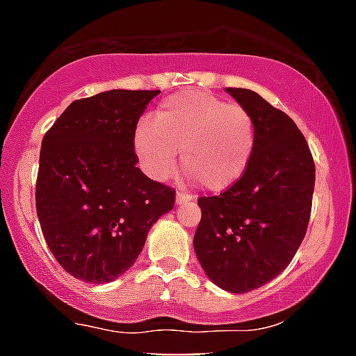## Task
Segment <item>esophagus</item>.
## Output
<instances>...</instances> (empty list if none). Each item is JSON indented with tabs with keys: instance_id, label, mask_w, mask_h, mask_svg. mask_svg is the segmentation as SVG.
Returning <instances> with one entry per match:
<instances>
[{
	"instance_id": "obj_1",
	"label": "esophagus",
	"mask_w": 356,
	"mask_h": 356,
	"mask_svg": "<svg viewBox=\"0 0 356 356\" xmlns=\"http://www.w3.org/2000/svg\"><path fill=\"white\" fill-rule=\"evenodd\" d=\"M192 201V197L188 195V193H183V192H177L175 193V204L181 206V204H186V202Z\"/></svg>"
}]
</instances>
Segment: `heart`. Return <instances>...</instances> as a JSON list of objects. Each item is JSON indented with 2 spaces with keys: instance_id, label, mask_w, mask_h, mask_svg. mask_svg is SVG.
<instances>
[{
  "instance_id": "b5f03b06",
  "label": "heart",
  "mask_w": 356,
  "mask_h": 356,
  "mask_svg": "<svg viewBox=\"0 0 356 356\" xmlns=\"http://www.w3.org/2000/svg\"><path fill=\"white\" fill-rule=\"evenodd\" d=\"M255 148V124L241 104L204 92H186L163 101L155 122L141 121L134 150L145 172L168 179L183 168L208 192L219 193L238 183Z\"/></svg>"
}]
</instances>
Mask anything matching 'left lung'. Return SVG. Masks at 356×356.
Returning <instances> with one entry per match:
<instances>
[{"instance_id": "left-lung-1", "label": "left lung", "mask_w": 356, "mask_h": 356, "mask_svg": "<svg viewBox=\"0 0 356 356\" xmlns=\"http://www.w3.org/2000/svg\"><path fill=\"white\" fill-rule=\"evenodd\" d=\"M255 124V148L238 183L201 197L193 250L215 286L229 293L261 288L286 270L306 235L315 163L284 112L248 88H226Z\"/></svg>"}]
</instances>
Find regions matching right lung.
Here are the masks:
<instances>
[{"label":"right lung","instance_id":"obj_1","mask_svg":"<svg viewBox=\"0 0 356 356\" xmlns=\"http://www.w3.org/2000/svg\"><path fill=\"white\" fill-rule=\"evenodd\" d=\"M159 90H108L77 99L41 143L35 210L63 270L104 284L137 261L146 235L175 202L137 168L134 132Z\"/></svg>","mask_w":356,"mask_h":356}]
</instances>
